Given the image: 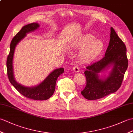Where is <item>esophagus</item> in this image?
Wrapping results in <instances>:
<instances>
[{
  "instance_id": "obj_1",
  "label": "esophagus",
  "mask_w": 133,
  "mask_h": 133,
  "mask_svg": "<svg viewBox=\"0 0 133 133\" xmlns=\"http://www.w3.org/2000/svg\"><path fill=\"white\" fill-rule=\"evenodd\" d=\"M72 70L74 71L75 72H78L79 71V69L78 67L77 66H74L72 67Z\"/></svg>"
}]
</instances>
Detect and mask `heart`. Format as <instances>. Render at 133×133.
Masks as SVG:
<instances>
[{"label": "heart", "instance_id": "1", "mask_svg": "<svg viewBox=\"0 0 133 133\" xmlns=\"http://www.w3.org/2000/svg\"><path fill=\"white\" fill-rule=\"evenodd\" d=\"M73 47L81 50L78 56L80 62L90 63L101 55L104 49V43L100 39H95L94 35L87 34L77 38Z\"/></svg>", "mask_w": 133, "mask_h": 133}]
</instances>
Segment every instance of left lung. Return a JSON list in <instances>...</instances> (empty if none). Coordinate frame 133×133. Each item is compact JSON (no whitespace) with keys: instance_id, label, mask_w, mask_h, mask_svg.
I'll list each match as a JSON object with an SVG mask.
<instances>
[{"instance_id":"1","label":"left lung","mask_w":133,"mask_h":133,"mask_svg":"<svg viewBox=\"0 0 133 133\" xmlns=\"http://www.w3.org/2000/svg\"><path fill=\"white\" fill-rule=\"evenodd\" d=\"M110 39L104 57L86 67L84 75L86 85L81 94L88 100H95L114 93L119 89L128 67L125 43L112 27L110 29ZM112 66L109 76L99 78L98 73Z\"/></svg>"}]
</instances>
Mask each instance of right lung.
Returning a JSON list of instances; mask_svg holds the SVG:
<instances>
[{
    "label": "right lung",
    "mask_w": 133,
    "mask_h": 133,
    "mask_svg": "<svg viewBox=\"0 0 133 133\" xmlns=\"http://www.w3.org/2000/svg\"><path fill=\"white\" fill-rule=\"evenodd\" d=\"M39 27V24L32 23L26 25L22 28L20 31L13 38L10 44L9 55L7 59V71L8 79L12 86L25 97L34 100H47L53 95L55 90L56 82L59 76L63 74L64 69L59 68L54 70L38 86L34 87H25L18 83L14 76L12 61L16 46L22 39L26 36L27 33L33 31Z\"/></svg>",
    "instance_id": "right-lung-1"
}]
</instances>
